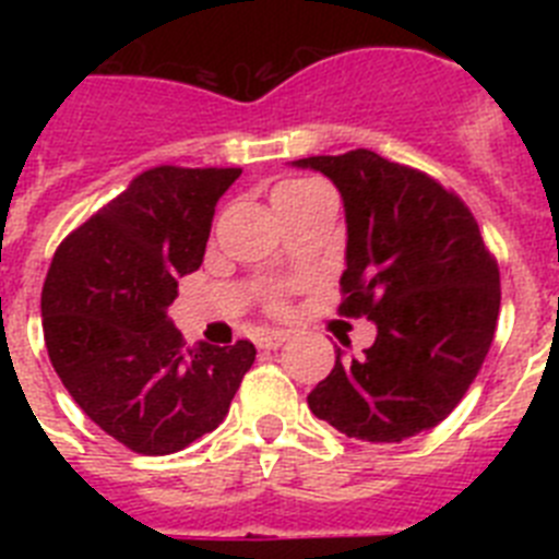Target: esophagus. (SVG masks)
Listing matches in <instances>:
<instances>
[{"instance_id": "1", "label": "esophagus", "mask_w": 559, "mask_h": 559, "mask_svg": "<svg viewBox=\"0 0 559 559\" xmlns=\"http://www.w3.org/2000/svg\"><path fill=\"white\" fill-rule=\"evenodd\" d=\"M288 338H290L288 330H263V333L257 335V347H260V349H276V347H283Z\"/></svg>"}]
</instances>
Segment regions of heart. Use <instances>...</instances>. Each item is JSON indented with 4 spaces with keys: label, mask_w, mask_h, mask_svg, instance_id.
<instances>
[{
    "label": "heart",
    "mask_w": 559,
    "mask_h": 559,
    "mask_svg": "<svg viewBox=\"0 0 559 559\" xmlns=\"http://www.w3.org/2000/svg\"><path fill=\"white\" fill-rule=\"evenodd\" d=\"M310 187H316V181H310V179H288V181H283V185H280L274 190V201L276 199H285V195H296V192H305V190H310ZM265 308H269L271 313H283V310H285L283 294H280V290H271V294L265 296Z\"/></svg>",
    "instance_id": "heart-1"
}]
</instances>
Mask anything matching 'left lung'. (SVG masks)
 <instances>
[{"label":"left lung","instance_id":"obj_1","mask_svg":"<svg viewBox=\"0 0 559 559\" xmlns=\"http://www.w3.org/2000/svg\"><path fill=\"white\" fill-rule=\"evenodd\" d=\"M296 165L324 173L344 199L338 313L378 324L360 358L335 353L333 372L308 394L310 412L367 442L417 437L459 406L487 358L498 260L467 204L417 167L367 147Z\"/></svg>","mask_w":559,"mask_h":559}]
</instances>
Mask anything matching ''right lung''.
Instances as JSON below:
<instances>
[{
    "instance_id": "1",
    "label": "right lung",
    "mask_w": 559,
    "mask_h": 559,
    "mask_svg": "<svg viewBox=\"0 0 559 559\" xmlns=\"http://www.w3.org/2000/svg\"><path fill=\"white\" fill-rule=\"evenodd\" d=\"M240 167L140 173L56 249L41 290L52 369L92 423L165 456L224 423L254 344L187 347L167 308L204 260L215 204Z\"/></svg>"
}]
</instances>
